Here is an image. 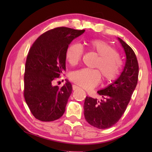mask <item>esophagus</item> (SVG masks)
<instances>
[{
  "mask_svg": "<svg viewBox=\"0 0 152 152\" xmlns=\"http://www.w3.org/2000/svg\"><path fill=\"white\" fill-rule=\"evenodd\" d=\"M79 88V87L78 86H76V85H72V89H73V91H75V90H77V89H78Z\"/></svg>",
  "mask_w": 152,
  "mask_h": 152,
  "instance_id": "1",
  "label": "esophagus"
}]
</instances>
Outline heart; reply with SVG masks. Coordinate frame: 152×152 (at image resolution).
<instances>
[{
    "mask_svg": "<svg viewBox=\"0 0 152 152\" xmlns=\"http://www.w3.org/2000/svg\"><path fill=\"white\" fill-rule=\"evenodd\" d=\"M88 45L99 56L94 66L101 72L103 78L107 81L117 79L123 64L117 51L109 43L101 39L90 40ZM83 53L82 46L79 43H73L67 49L66 59L71 66H76L80 61ZM100 73L96 69L82 68L73 72L70 80L82 88L88 89L99 84L101 80Z\"/></svg>",
    "mask_w": 152,
    "mask_h": 152,
    "instance_id": "1",
    "label": "heart"
}]
</instances>
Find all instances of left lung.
<instances>
[{
  "label": "left lung",
  "mask_w": 152,
  "mask_h": 152,
  "mask_svg": "<svg viewBox=\"0 0 152 152\" xmlns=\"http://www.w3.org/2000/svg\"><path fill=\"white\" fill-rule=\"evenodd\" d=\"M118 39L126 54L123 71L113 83L97 92L103 99L98 101L86 96L84 103L86 121L90 125L101 129L109 128L119 121L137 84L139 65L135 53L121 39Z\"/></svg>",
  "instance_id": "obj_1"
}]
</instances>
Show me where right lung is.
<instances>
[{
    "label": "right lung",
    "mask_w": 152,
    "mask_h": 152,
    "mask_svg": "<svg viewBox=\"0 0 152 152\" xmlns=\"http://www.w3.org/2000/svg\"><path fill=\"white\" fill-rule=\"evenodd\" d=\"M84 31L55 28L41 35L31 47L25 63L24 97L37 119L53 121L65 112L72 86L68 80L61 88L53 83L66 71L69 44Z\"/></svg>",
    "instance_id": "add662e5"
}]
</instances>
